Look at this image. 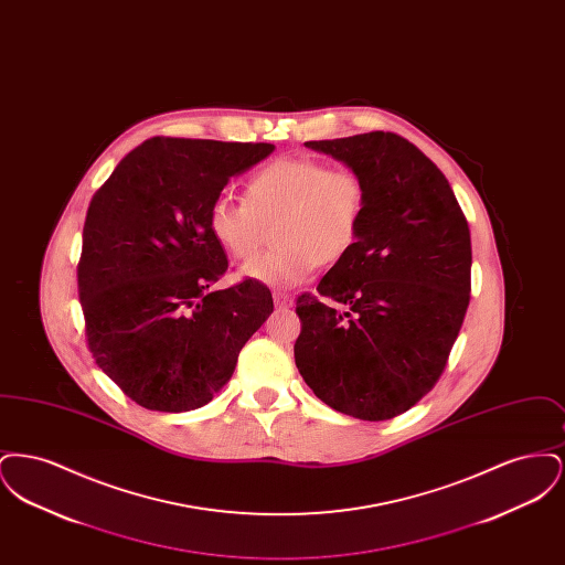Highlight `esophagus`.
Masks as SVG:
<instances>
[{"instance_id": "1", "label": "esophagus", "mask_w": 565, "mask_h": 565, "mask_svg": "<svg viewBox=\"0 0 565 565\" xmlns=\"http://www.w3.org/2000/svg\"><path fill=\"white\" fill-rule=\"evenodd\" d=\"M273 300H275V307H279V309H290L295 305V298L288 292H275Z\"/></svg>"}]
</instances>
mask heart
I'll return each instance as SVG.
<instances>
[{
  "label": "heart",
  "instance_id": "obj_1",
  "mask_svg": "<svg viewBox=\"0 0 565 565\" xmlns=\"http://www.w3.org/2000/svg\"><path fill=\"white\" fill-rule=\"evenodd\" d=\"M364 212L366 184L355 169L290 157L258 169L245 182L243 201L217 199L210 210V228L233 258L249 260L242 269L245 277L296 286L320 263L334 265L350 254ZM270 227L278 245L259 257Z\"/></svg>",
  "mask_w": 565,
  "mask_h": 565
}]
</instances>
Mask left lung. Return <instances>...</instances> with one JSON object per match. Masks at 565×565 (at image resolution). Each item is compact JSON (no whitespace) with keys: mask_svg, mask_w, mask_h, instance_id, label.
Returning a JSON list of instances; mask_svg holds the SVG:
<instances>
[{"mask_svg":"<svg viewBox=\"0 0 565 565\" xmlns=\"http://www.w3.org/2000/svg\"><path fill=\"white\" fill-rule=\"evenodd\" d=\"M305 146L362 175L366 212L318 295L296 298V369L330 408L392 419L431 392L449 362L470 305L468 220L443 171L401 135Z\"/></svg>","mask_w":565,"mask_h":565,"instance_id":"8db88e82","label":"left lung"}]
</instances>
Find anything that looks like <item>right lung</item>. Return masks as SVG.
<instances>
[{"label": "right lung", "mask_w": 565, "mask_h": 565, "mask_svg": "<svg viewBox=\"0 0 565 565\" xmlns=\"http://www.w3.org/2000/svg\"><path fill=\"white\" fill-rule=\"evenodd\" d=\"M273 143L152 137L90 199L78 260L84 337L95 364L134 403L192 411L231 379L273 313L258 279L214 290L228 270L210 210Z\"/></svg>", "instance_id": "obj_1"}]
</instances>
